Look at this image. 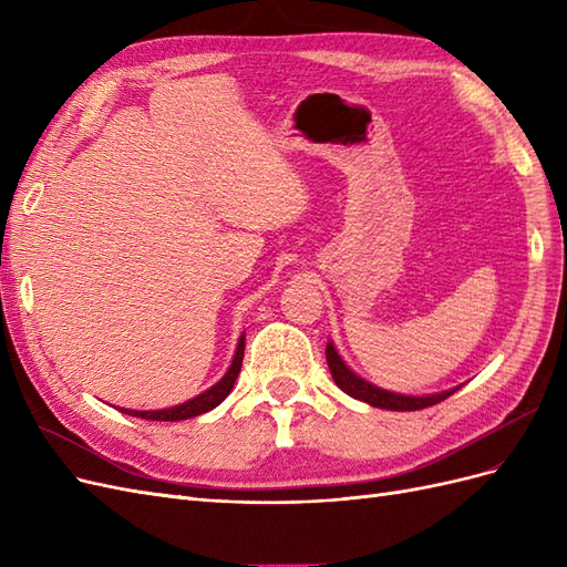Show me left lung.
<instances>
[{
	"label": "left lung",
	"mask_w": 567,
	"mask_h": 567,
	"mask_svg": "<svg viewBox=\"0 0 567 567\" xmlns=\"http://www.w3.org/2000/svg\"><path fill=\"white\" fill-rule=\"evenodd\" d=\"M326 362H329L333 381L342 392H348L350 398H354L359 402H367L371 406L390 409V411H416V409L433 406L442 400H447L450 394H454L461 388V385H456L452 390H442V392H433V394H402V392L383 390L379 385L364 381L362 375H357L346 362H342V357L338 354L331 340L326 342Z\"/></svg>",
	"instance_id": "1"
}]
</instances>
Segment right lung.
Returning a JSON list of instances; mask_svg holds the SVG:
<instances>
[{"label": "right lung", "mask_w": 567, "mask_h": 567, "mask_svg": "<svg viewBox=\"0 0 567 567\" xmlns=\"http://www.w3.org/2000/svg\"><path fill=\"white\" fill-rule=\"evenodd\" d=\"M244 350H246V333H241V338H238V346H236V352H234V359H231L227 373L221 375V379L213 388L196 394V398H192V400H186L177 406L158 409V411H136V409H120V411H123V414L136 416V419H146V421H184V419L200 416V414H205V411H210L217 404L225 402V398L231 392L238 373H241Z\"/></svg>", "instance_id": "add662e5"}]
</instances>
